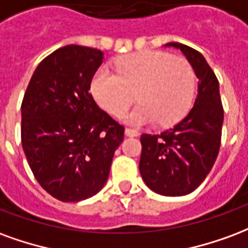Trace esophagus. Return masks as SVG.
Returning a JSON list of instances; mask_svg holds the SVG:
<instances>
[{
  "label": "esophagus",
  "instance_id": "esophagus-1",
  "mask_svg": "<svg viewBox=\"0 0 248 248\" xmlns=\"http://www.w3.org/2000/svg\"><path fill=\"white\" fill-rule=\"evenodd\" d=\"M140 135L139 131L136 129H132V128H125V136H129V137H137Z\"/></svg>",
  "mask_w": 248,
  "mask_h": 248
}]
</instances>
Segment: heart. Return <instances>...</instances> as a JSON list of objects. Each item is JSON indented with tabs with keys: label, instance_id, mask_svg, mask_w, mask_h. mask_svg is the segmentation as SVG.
Here are the masks:
<instances>
[{
	"label": "heart",
	"instance_id": "obj_1",
	"mask_svg": "<svg viewBox=\"0 0 248 248\" xmlns=\"http://www.w3.org/2000/svg\"><path fill=\"white\" fill-rule=\"evenodd\" d=\"M116 72L99 68L91 80L97 104L122 116L136 93L140 106L124 116L132 125L158 123L171 126L189 113L196 96V71L185 58L162 51H140L119 58Z\"/></svg>",
	"mask_w": 248,
	"mask_h": 248
}]
</instances>
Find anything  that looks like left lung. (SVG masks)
I'll list each match as a JSON object with an SVG mask.
<instances>
[{
  "mask_svg": "<svg viewBox=\"0 0 248 248\" xmlns=\"http://www.w3.org/2000/svg\"><path fill=\"white\" fill-rule=\"evenodd\" d=\"M198 78V95L184 120L160 135L141 136L140 173L146 186L166 197L186 196L203 182L218 156L223 124L219 83L203 55L177 42Z\"/></svg>",
  "mask_w": 248,
  "mask_h": 248,
  "instance_id": "8db88e82",
  "label": "left lung"
}]
</instances>
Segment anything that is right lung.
<instances>
[{"label": "right lung", "mask_w": 248, "mask_h": 248, "mask_svg": "<svg viewBox=\"0 0 248 248\" xmlns=\"http://www.w3.org/2000/svg\"><path fill=\"white\" fill-rule=\"evenodd\" d=\"M103 59L96 48H58L38 64L23 96L25 156L39 185L63 202H79L102 190L124 139V126L90 93Z\"/></svg>", "instance_id": "obj_1"}]
</instances>
